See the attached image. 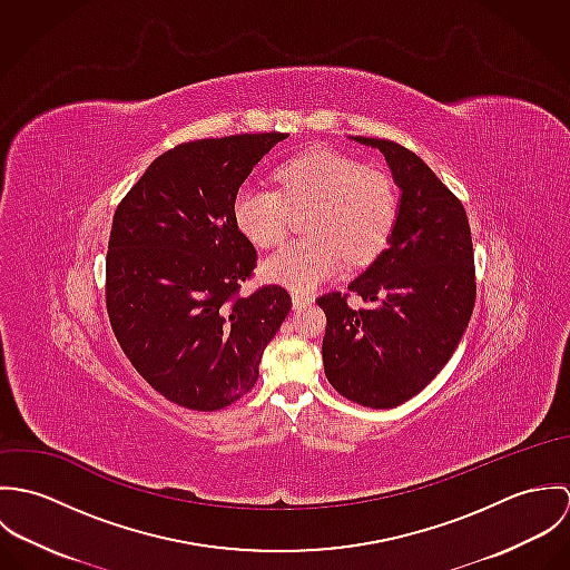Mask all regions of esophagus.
<instances>
[{"label": "esophagus", "instance_id": "obj_1", "mask_svg": "<svg viewBox=\"0 0 570 570\" xmlns=\"http://www.w3.org/2000/svg\"><path fill=\"white\" fill-rule=\"evenodd\" d=\"M292 303H294V307H305V305L312 303V296L303 294V292H294L292 294Z\"/></svg>", "mask_w": 570, "mask_h": 570}]
</instances>
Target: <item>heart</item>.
Returning a JSON list of instances; mask_svg holds the SVG:
<instances>
[{
	"mask_svg": "<svg viewBox=\"0 0 570 570\" xmlns=\"http://www.w3.org/2000/svg\"><path fill=\"white\" fill-rule=\"evenodd\" d=\"M281 190L245 184L233 204L235 222L256 247L283 244L292 210L309 208V239L274 252L263 272L289 287L307 289L333 276L344 261H373L393 235L400 215L395 181L346 154L312 147L276 168Z\"/></svg>",
	"mask_w": 570,
	"mask_h": 570,
	"instance_id": "obj_1",
	"label": "heart"
}]
</instances>
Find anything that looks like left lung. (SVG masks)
<instances>
[{"mask_svg":"<svg viewBox=\"0 0 570 570\" xmlns=\"http://www.w3.org/2000/svg\"><path fill=\"white\" fill-rule=\"evenodd\" d=\"M384 154L402 188L389 247L348 283L318 298L326 316V380L346 400L395 407L448 364L476 303L472 230L461 199L406 147L355 138ZM351 293L365 301L353 311Z\"/></svg>","mask_w":570,"mask_h":570,"instance_id":"left-lung-1","label":"left lung"}]
</instances>
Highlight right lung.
Here are the masks:
<instances>
[{"mask_svg": "<svg viewBox=\"0 0 570 570\" xmlns=\"http://www.w3.org/2000/svg\"><path fill=\"white\" fill-rule=\"evenodd\" d=\"M285 138L181 142L151 163L114 213L109 323L136 371L177 406L213 412L244 397L292 309L281 285L242 294L256 249L233 213L254 164Z\"/></svg>", "mask_w": 570, "mask_h": 570, "instance_id": "1", "label": "right lung"}]
</instances>
